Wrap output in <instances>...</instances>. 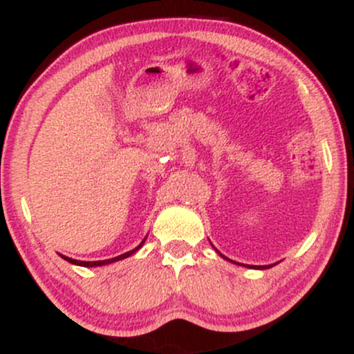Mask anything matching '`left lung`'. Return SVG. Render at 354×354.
<instances>
[{
	"instance_id": "left-lung-1",
	"label": "left lung",
	"mask_w": 354,
	"mask_h": 354,
	"mask_svg": "<svg viewBox=\"0 0 354 354\" xmlns=\"http://www.w3.org/2000/svg\"><path fill=\"white\" fill-rule=\"evenodd\" d=\"M216 251H218V250H216ZM218 253H219V251H218ZM219 256H223V258H225V259H228V258H226L225 254H221V253H219ZM228 261H231V263H236V261H233V259H228ZM236 265H239V266H248V268H254V270H268V268L273 266V265H266V266H253V265H241V263H236Z\"/></svg>"
}]
</instances>
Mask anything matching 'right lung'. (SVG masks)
Returning <instances> with one entry per match:
<instances>
[{
  "instance_id": "add662e5",
  "label": "right lung",
  "mask_w": 354,
  "mask_h": 354,
  "mask_svg": "<svg viewBox=\"0 0 354 354\" xmlns=\"http://www.w3.org/2000/svg\"><path fill=\"white\" fill-rule=\"evenodd\" d=\"M145 241H146V238L143 239V241L140 243V245H138V246L135 248V250H131V251H128V253H123V254L116 256V258H111V259H103V261H80V259H73V258H68V256H63V254H59V256H61V258H63V259H66L68 263H71V265H76V266H84V268L104 266V265H111V263H115V261H120V259H124V258H128V256L135 254L136 251L140 250V248L145 245Z\"/></svg>"
}]
</instances>
